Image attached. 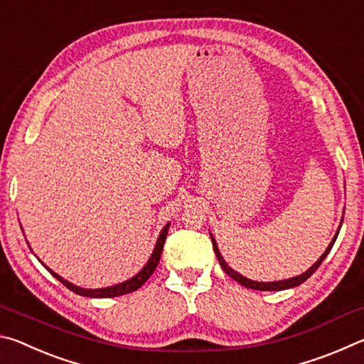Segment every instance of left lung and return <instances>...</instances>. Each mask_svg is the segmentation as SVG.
<instances>
[{
  "label": "left lung",
  "instance_id": "left-lung-1",
  "mask_svg": "<svg viewBox=\"0 0 364 364\" xmlns=\"http://www.w3.org/2000/svg\"><path fill=\"white\" fill-rule=\"evenodd\" d=\"M342 221H343V217H342V220H341V225H338V228H337L336 236L332 237V241H331V244L328 245V249L324 250V254H323L321 257H319L318 260H316L315 263H313L311 267L305 271V273H301V274H299V276H294V278H289V279H282V281L258 282V281H252V279H249V278H245V276H242L241 273H237V271H234V269L230 267V264H228V263L225 262V258L221 257L220 249H218V244H217V241H215V237H213L212 232H210V239H212V244H213L215 255H217L218 262H220V267L225 269V273H226L228 276H231V278H232L234 281H237L239 284L244 286V287H247V289H255V291H284V289H291V287L300 286L301 282H305L308 278H310V276H311L313 273H315L319 264L323 263L324 258L328 257V254H329L331 249H332V245H334L336 239H337V236H338V231H341V228H342Z\"/></svg>",
  "mask_w": 364,
  "mask_h": 364
}]
</instances>
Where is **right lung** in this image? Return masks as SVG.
<instances>
[{
    "label": "right lung",
    "instance_id": "1",
    "mask_svg": "<svg viewBox=\"0 0 364 364\" xmlns=\"http://www.w3.org/2000/svg\"><path fill=\"white\" fill-rule=\"evenodd\" d=\"M168 228H170V223H167V225L162 228V231H160L159 237H157L156 247H154V250H152V255H151L149 260H147V263L143 267V269H141L138 274H134L133 278L123 281V282H119V284H115V286L101 287V289H85V287H80V286L72 284V282H69V281L64 279V278H60L58 273H54L53 269H49L45 263H43V264H45V268L54 276V278L63 282V284L67 289H70L72 292H75L78 295H83V297H93V299L119 297V295H125V294H130V292L138 291V289L143 286L147 279L151 278V274L154 273V269L157 268L159 260H160V255H162L164 244H165V239H167Z\"/></svg>",
    "mask_w": 364,
    "mask_h": 364
}]
</instances>
